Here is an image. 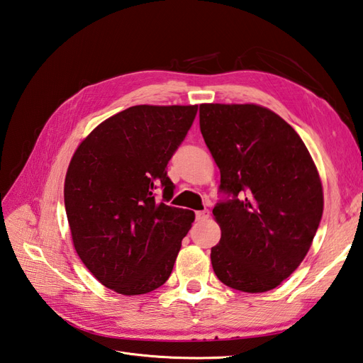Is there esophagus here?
Listing matches in <instances>:
<instances>
[{
    "label": "esophagus",
    "instance_id": "esophagus-1",
    "mask_svg": "<svg viewBox=\"0 0 363 363\" xmlns=\"http://www.w3.org/2000/svg\"><path fill=\"white\" fill-rule=\"evenodd\" d=\"M210 216V211L208 210H201V211H196V220H206L208 219Z\"/></svg>",
    "mask_w": 363,
    "mask_h": 363
}]
</instances>
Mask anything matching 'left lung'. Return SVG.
I'll return each mask as SVG.
<instances>
[{"label":"left lung","mask_w":363,"mask_h":363,"mask_svg":"<svg viewBox=\"0 0 363 363\" xmlns=\"http://www.w3.org/2000/svg\"><path fill=\"white\" fill-rule=\"evenodd\" d=\"M199 125L220 170L213 270L239 291L273 290L301 265L320 224L315 165L294 128L265 107L201 104Z\"/></svg>","instance_id":"obj_1"}]
</instances>
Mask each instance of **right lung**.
<instances>
[{
  "mask_svg": "<svg viewBox=\"0 0 363 363\" xmlns=\"http://www.w3.org/2000/svg\"><path fill=\"white\" fill-rule=\"evenodd\" d=\"M196 113L198 106L128 107L101 123L72 157L64 203L73 245L119 294L150 293L172 274L194 213L167 203L174 190L167 164Z\"/></svg>",
  "mask_w": 363,
  "mask_h": 363,
  "instance_id": "add662e5",
  "label": "right lung"
}]
</instances>
